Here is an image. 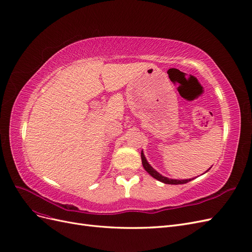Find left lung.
Returning a JSON list of instances; mask_svg holds the SVG:
<instances>
[{
    "instance_id": "left-lung-1",
    "label": "left lung",
    "mask_w": 252,
    "mask_h": 252,
    "mask_svg": "<svg viewBox=\"0 0 252 252\" xmlns=\"http://www.w3.org/2000/svg\"><path fill=\"white\" fill-rule=\"evenodd\" d=\"M141 158H142V164H143L144 169L146 170L151 175V177H154L155 179L158 180L159 182H163V183H165V184H170V185H179V184H185V183H188V182L191 181V179H189V180L188 179L187 180H172V179H168V178H166V177H163L162 174H159L157 170H155L149 165L146 158H145V156L143 154V151H142V154H141Z\"/></svg>"
}]
</instances>
